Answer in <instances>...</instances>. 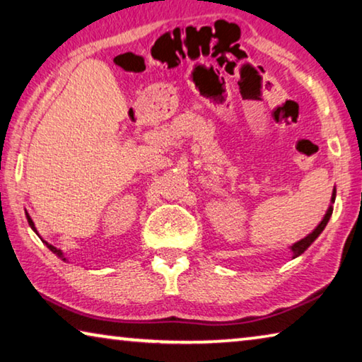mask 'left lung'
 Segmentation results:
<instances>
[{"label": "left lung", "mask_w": 362, "mask_h": 362, "mask_svg": "<svg viewBox=\"0 0 362 362\" xmlns=\"http://www.w3.org/2000/svg\"><path fill=\"white\" fill-rule=\"evenodd\" d=\"M334 203L335 201V189H334V193H332V199H330ZM332 211H334V207L332 206H329V209H327V212H326V216H324V218L321 220V223L316 226V228L310 233L308 236L306 238H303V240H300L298 243H296L293 244V246L291 247L292 249V254H293V259H296V257H298V255H302L306 249H308L310 246H311V243H313L317 236L321 235V231L326 228V225H327V222H329V218H330V216H332Z\"/></svg>", "instance_id": "8db88e82"}]
</instances>
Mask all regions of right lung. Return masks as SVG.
Instances as JSON below:
<instances>
[{
    "label": "right lung",
    "instance_id": "1",
    "mask_svg": "<svg viewBox=\"0 0 362 362\" xmlns=\"http://www.w3.org/2000/svg\"><path fill=\"white\" fill-rule=\"evenodd\" d=\"M27 218H28V223H30V226H32V228H33V230H35V225H33V222H32V218H30V217H28V216H27ZM35 231H36V230H35ZM42 243H45V244H46V246H47V247H49V249H51V250H52V252H54V254H57V255H59V257H62V252H60V250H59V249H57V247H54V246H52V244H47V243H46V241H42ZM64 260H65V259H64Z\"/></svg>",
    "mask_w": 362,
    "mask_h": 362
}]
</instances>
